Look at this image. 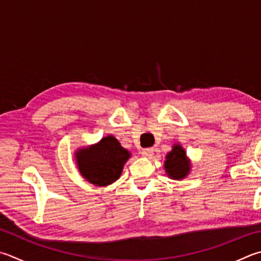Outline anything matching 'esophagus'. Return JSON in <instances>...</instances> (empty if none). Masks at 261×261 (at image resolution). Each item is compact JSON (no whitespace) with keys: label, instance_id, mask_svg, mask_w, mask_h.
<instances>
[{"label":"esophagus","instance_id":"obj_1","mask_svg":"<svg viewBox=\"0 0 261 261\" xmlns=\"http://www.w3.org/2000/svg\"><path fill=\"white\" fill-rule=\"evenodd\" d=\"M141 154H143L145 158H150V156L154 154V149L150 148V147H148V148H144L141 150Z\"/></svg>","mask_w":261,"mask_h":261}]
</instances>
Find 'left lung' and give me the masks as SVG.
I'll return each mask as SVG.
<instances>
[{
  "label": "left lung",
  "instance_id": "1",
  "mask_svg": "<svg viewBox=\"0 0 261 261\" xmlns=\"http://www.w3.org/2000/svg\"><path fill=\"white\" fill-rule=\"evenodd\" d=\"M164 168L168 174L173 179H182L189 172V164L186 162V153L180 146H174L167 155Z\"/></svg>",
  "mask_w": 261,
  "mask_h": 261
}]
</instances>
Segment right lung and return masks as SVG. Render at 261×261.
<instances>
[{
    "label": "right lung",
    "instance_id": "obj_1",
    "mask_svg": "<svg viewBox=\"0 0 261 261\" xmlns=\"http://www.w3.org/2000/svg\"><path fill=\"white\" fill-rule=\"evenodd\" d=\"M129 158V151L112 136L76 153L80 172L88 181L97 186H107L120 178Z\"/></svg>",
    "mask_w": 261,
    "mask_h": 261
}]
</instances>
